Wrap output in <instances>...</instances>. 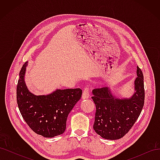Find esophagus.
I'll return each instance as SVG.
<instances>
[{"instance_id": "34e87169", "label": "esophagus", "mask_w": 160, "mask_h": 160, "mask_svg": "<svg viewBox=\"0 0 160 160\" xmlns=\"http://www.w3.org/2000/svg\"><path fill=\"white\" fill-rule=\"evenodd\" d=\"M89 96H90V95H89V90L86 87L85 88H84L83 94H82V99H89Z\"/></svg>"}]
</instances>
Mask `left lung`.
Segmentation results:
<instances>
[{
  "label": "left lung",
  "instance_id": "8db88e82",
  "mask_svg": "<svg viewBox=\"0 0 160 160\" xmlns=\"http://www.w3.org/2000/svg\"><path fill=\"white\" fill-rule=\"evenodd\" d=\"M135 92L129 99L115 98L108 88L93 90L96 106L93 129L101 138L115 140L123 138L132 129L141 113L145 99L143 75L137 67Z\"/></svg>",
  "mask_w": 160,
  "mask_h": 160
}]
</instances>
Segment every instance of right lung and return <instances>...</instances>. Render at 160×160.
Listing matches in <instances>:
<instances>
[{"mask_svg":"<svg viewBox=\"0 0 160 160\" xmlns=\"http://www.w3.org/2000/svg\"><path fill=\"white\" fill-rule=\"evenodd\" d=\"M27 62L19 72L17 101L22 117L38 135L53 138L63 133L69 113L82 95L78 89H57L47 95H35L28 90L24 81Z\"/></svg>","mask_w":160,"mask_h":160,"instance_id":"add662e5","label":"right lung"}]
</instances>
